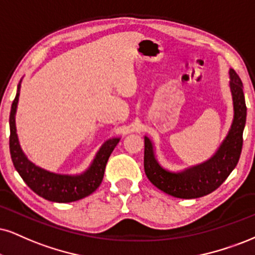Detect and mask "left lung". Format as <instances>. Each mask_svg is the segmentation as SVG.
Returning <instances> with one entry per match:
<instances>
[{"label": "left lung", "mask_w": 255, "mask_h": 255, "mask_svg": "<svg viewBox=\"0 0 255 255\" xmlns=\"http://www.w3.org/2000/svg\"><path fill=\"white\" fill-rule=\"evenodd\" d=\"M229 77L234 104L233 124L225 142L209 161L185 171L170 172L157 163L151 140L144 137V170L149 181L158 189L180 199H196L218 189L237 166L243 150L247 108L243 81L234 70L229 71Z\"/></svg>", "instance_id": "8db88e82"}]
</instances>
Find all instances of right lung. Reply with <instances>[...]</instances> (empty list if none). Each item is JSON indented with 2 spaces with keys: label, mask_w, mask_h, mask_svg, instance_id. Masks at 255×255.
I'll return each mask as SVG.
<instances>
[{
  "label": "right lung",
  "mask_w": 255,
  "mask_h": 255,
  "mask_svg": "<svg viewBox=\"0 0 255 255\" xmlns=\"http://www.w3.org/2000/svg\"><path fill=\"white\" fill-rule=\"evenodd\" d=\"M18 96H20V84L17 86L16 97L11 104L10 116H9V127H10L9 149H10L12 164L22 180L26 182V184L34 193L52 202H73L92 194L102 183L106 163L113 149L118 144L119 138H112L104 143L92 164L81 175H60L41 169L27 158L18 144L16 128H15V112H16Z\"/></svg>",
  "instance_id": "add662e5"
}]
</instances>
